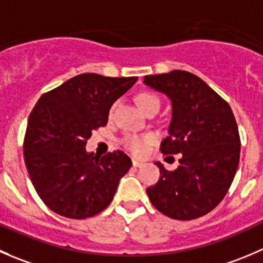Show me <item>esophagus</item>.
<instances>
[{
	"instance_id": "esophagus-1",
	"label": "esophagus",
	"mask_w": 263,
	"mask_h": 263,
	"mask_svg": "<svg viewBox=\"0 0 263 263\" xmlns=\"http://www.w3.org/2000/svg\"><path fill=\"white\" fill-rule=\"evenodd\" d=\"M144 164V163L141 162V160H137V159H132V165L134 167H141V165Z\"/></svg>"
}]
</instances>
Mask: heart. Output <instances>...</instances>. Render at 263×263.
Segmentation results:
<instances>
[{
	"instance_id": "heart-1",
	"label": "heart",
	"mask_w": 263,
	"mask_h": 263,
	"mask_svg": "<svg viewBox=\"0 0 263 263\" xmlns=\"http://www.w3.org/2000/svg\"><path fill=\"white\" fill-rule=\"evenodd\" d=\"M137 104L142 111H146L149 108H159V99L150 92H142L137 96ZM155 141L154 134H126L122 137V144L127 150L135 155H142L147 150V146Z\"/></svg>"
}]
</instances>
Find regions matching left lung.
Wrapping results in <instances>:
<instances>
[{
	"mask_svg": "<svg viewBox=\"0 0 263 263\" xmlns=\"http://www.w3.org/2000/svg\"><path fill=\"white\" fill-rule=\"evenodd\" d=\"M144 83L171 100L163 154H178V167L146 189L152 204L175 220H194L216 208L230 189L240 158V137L230 105L193 73L145 76Z\"/></svg>",
	"mask_w": 263,
	"mask_h": 263,
	"instance_id": "8db88e82",
	"label": "left lung"
}]
</instances>
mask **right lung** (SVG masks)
I'll return each instance as SVG.
<instances>
[{
	"mask_svg": "<svg viewBox=\"0 0 263 263\" xmlns=\"http://www.w3.org/2000/svg\"><path fill=\"white\" fill-rule=\"evenodd\" d=\"M136 81L83 73L38 99L23 149L30 181L51 211L82 220L110 204L131 159L121 150L96 157L86 144L93 129L108 123L111 105Z\"/></svg>",
	"mask_w": 263,
	"mask_h": 263,
	"instance_id": "obj_1",
	"label": "right lung"
}]
</instances>
